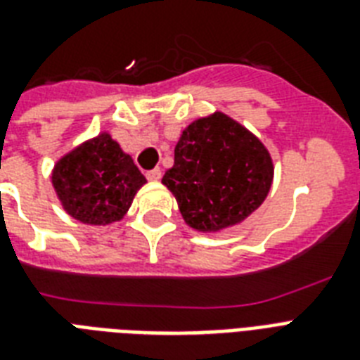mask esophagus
I'll return each instance as SVG.
<instances>
[{
    "instance_id": "1",
    "label": "esophagus",
    "mask_w": 360,
    "mask_h": 360,
    "mask_svg": "<svg viewBox=\"0 0 360 360\" xmlns=\"http://www.w3.org/2000/svg\"><path fill=\"white\" fill-rule=\"evenodd\" d=\"M146 177L149 181H160V177H162V172H160V168H153L147 172Z\"/></svg>"
}]
</instances>
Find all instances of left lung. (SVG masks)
Segmentation results:
<instances>
[{"mask_svg":"<svg viewBox=\"0 0 360 360\" xmlns=\"http://www.w3.org/2000/svg\"><path fill=\"white\" fill-rule=\"evenodd\" d=\"M267 147L222 112L192 121L162 177L183 219L203 233L226 230L252 214L273 183Z\"/></svg>","mask_w":360,"mask_h":360,"instance_id":"left-lung-1","label":"left lung"}]
</instances>
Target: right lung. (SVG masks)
<instances>
[{
	"instance_id": "add662e5",
	"label": "right lung",
	"mask_w": 360,
	"mask_h": 360,
	"mask_svg": "<svg viewBox=\"0 0 360 360\" xmlns=\"http://www.w3.org/2000/svg\"><path fill=\"white\" fill-rule=\"evenodd\" d=\"M146 183L134 160L108 132L75 147L52 172L53 191L65 211L91 226L120 222Z\"/></svg>"
}]
</instances>
